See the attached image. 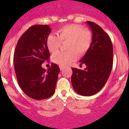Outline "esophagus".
<instances>
[{"mask_svg": "<svg viewBox=\"0 0 129 129\" xmlns=\"http://www.w3.org/2000/svg\"><path fill=\"white\" fill-rule=\"evenodd\" d=\"M59 67H60V71H62V70H63V69H64V67H63V66H60Z\"/></svg>", "mask_w": 129, "mask_h": 129, "instance_id": "1", "label": "esophagus"}]
</instances>
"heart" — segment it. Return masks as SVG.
Listing matches in <instances>:
<instances>
[{
	"label": "heart",
	"mask_w": 129,
	"mask_h": 129,
	"mask_svg": "<svg viewBox=\"0 0 129 129\" xmlns=\"http://www.w3.org/2000/svg\"><path fill=\"white\" fill-rule=\"evenodd\" d=\"M57 36L50 34L47 37L46 46L50 53H55L60 46L61 42H67L68 51L58 52L52 57L54 63L62 66H67L89 51L92 45V34L88 29L77 24L65 25L57 31Z\"/></svg>",
	"instance_id": "1"
}]
</instances>
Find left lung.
Returning a JSON list of instances; mask_svg holds the SVG:
<instances>
[{
  "label": "left lung",
  "instance_id": "8db88e82",
  "mask_svg": "<svg viewBox=\"0 0 129 129\" xmlns=\"http://www.w3.org/2000/svg\"><path fill=\"white\" fill-rule=\"evenodd\" d=\"M92 32V43L89 51L80 60L85 64L84 70L72 68L71 82L74 90L83 96L99 92L107 81L113 65V47L110 37L103 29L87 21Z\"/></svg>",
  "mask_w": 129,
  "mask_h": 129
}]
</instances>
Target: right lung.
Listing matches in <instances>:
<instances>
[{"mask_svg": "<svg viewBox=\"0 0 129 129\" xmlns=\"http://www.w3.org/2000/svg\"><path fill=\"white\" fill-rule=\"evenodd\" d=\"M51 32L47 25H35L19 39L14 55V65L19 86L30 98L43 100L55 92L60 69L52 63L48 70L42 64L49 60L47 37Z\"/></svg>", "mask_w": 129, "mask_h": 129, "instance_id": "right-lung-1", "label": "right lung"}]
</instances>
